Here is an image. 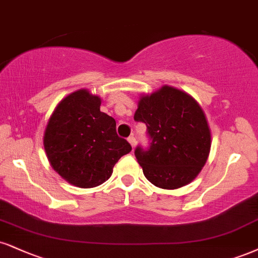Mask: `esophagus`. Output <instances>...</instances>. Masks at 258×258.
<instances>
[{
  "label": "esophagus",
  "instance_id": "obj_1",
  "mask_svg": "<svg viewBox=\"0 0 258 258\" xmlns=\"http://www.w3.org/2000/svg\"><path fill=\"white\" fill-rule=\"evenodd\" d=\"M127 141H128L130 144H131V147H132V148H135V147H136V138L133 137V136H131V137L127 138Z\"/></svg>",
  "mask_w": 258,
  "mask_h": 258
}]
</instances>
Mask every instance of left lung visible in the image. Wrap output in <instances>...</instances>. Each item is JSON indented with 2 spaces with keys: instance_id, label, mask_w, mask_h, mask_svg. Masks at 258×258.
<instances>
[{
  "instance_id": "left-lung-1",
  "label": "left lung",
  "mask_w": 258,
  "mask_h": 258,
  "mask_svg": "<svg viewBox=\"0 0 258 258\" xmlns=\"http://www.w3.org/2000/svg\"><path fill=\"white\" fill-rule=\"evenodd\" d=\"M135 120L147 125L150 148L135 155L151 184L175 190L190 184L209 157L212 132L198 102L169 85L142 95Z\"/></svg>"
}]
</instances>
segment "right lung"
Here are the masks:
<instances>
[{
	"label": "right lung",
	"instance_id": "right-lung-1",
	"mask_svg": "<svg viewBox=\"0 0 258 258\" xmlns=\"http://www.w3.org/2000/svg\"><path fill=\"white\" fill-rule=\"evenodd\" d=\"M101 102L88 89L67 95L55 107L43 136L51 167L77 187L103 184L120 157L132 150L116 135L115 120L99 109Z\"/></svg>",
	"mask_w": 258,
	"mask_h": 258
}]
</instances>
